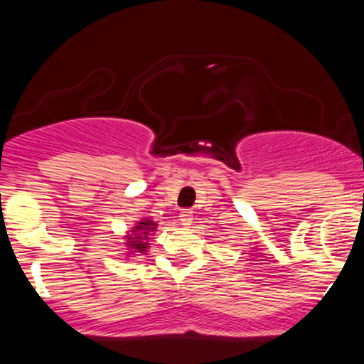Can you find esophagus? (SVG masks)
Instances as JSON below:
<instances>
[{"label": "esophagus", "mask_w": 364, "mask_h": 364, "mask_svg": "<svg viewBox=\"0 0 364 364\" xmlns=\"http://www.w3.org/2000/svg\"><path fill=\"white\" fill-rule=\"evenodd\" d=\"M179 220H181L183 225H190L191 220H193V210H191V208H185V210H181V214H179Z\"/></svg>", "instance_id": "34e87169"}]
</instances>
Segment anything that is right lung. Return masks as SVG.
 <instances>
[{
    "instance_id": "add662e5",
    "label": "right lung",
    "mask_w": 364,
    "mask_h": 364,
    "mask_svg": "<svg viewBox=\"0 0 364 364\" xmlns=\"http://www.w3.org/2000/svg\"><path fill=\"white\" fill-rule=\"evenodd\" d=\"M157 231V224L150 219H141L135 228L129 231V235H127V245L129 248V253H145L149 248V236L150 232Z\"/></svg>"
}]
</instances>
